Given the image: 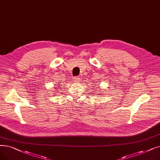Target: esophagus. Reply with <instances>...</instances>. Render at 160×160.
<instances>
[{
	"mask_svg": "<svg viewBox=\"0 0 160 160\" xmlns=\"http://www.w3.org/2000/svg\"><path fill=\"white\" fill-rule=\"evenodd\" d=\"M80 78L78 77V76H74V77L73 78V80L74 82H80Z\"/></svg>",
	"mask_w": 160,
	"mask_h": 160,
	"instance_id": "1",
	"label": "esophagus"
}]
</instances>
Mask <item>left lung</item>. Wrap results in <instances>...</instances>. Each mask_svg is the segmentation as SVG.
Listing matches in <instances>:
<instances>
[{
	"mask_svg": "<svg viewBox=\"0 0 160 160\" xmlns=\"http://www.w3.org/2000/svg\"><path fill=\"white\" fill-rule=\"evenodd\" d=\"M99 95H101V94H99Z\"/></svg>",
	"mask_w": 160,
	"mask_h": 160,
	"instance_id": "left-lung-1",
	"label": "left lung"
}]
</instances>
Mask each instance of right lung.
Masks as SVG:
<instances>
[{
	"label": "right lung",
	"mask_w": 160,
	"mask_h": 160,
	"mask_svg": "<svg viewBox=\"0 0 160 160\" xmlns=\"http://www.w3.org/2000/svg\"><path fill=\"white\" fill-rule=\"evenodd\" d=\"M59 86H58V87H59Z\"/></svg>",
	"instance_id": "obj_1"
}]
</instances>
